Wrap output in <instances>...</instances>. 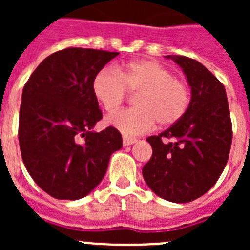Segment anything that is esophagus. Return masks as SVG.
Returning a JSON list of instances; mask_svg holds the SVG:
<instances>
[{
  "instance_id": "esophagus-1",
  "label": "esophagus",
  "mask_w": 250,
  "mask_h": 250,
  "mask_svg": "<svg viewBox=\"0 0 250 250\" xmlns=\"http://www.w3.org/2000/svg\"><path fill=\"white\" fill-rule=\"evenodd\" d=\"M136 141H138V139L136 138H131V136H126V135L123 136L124 146H129V145H132L134 143H136Z\"/></svg>"
}]
</instances>
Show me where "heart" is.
<instances>
[{
    "label": "heart",
    "mask_w": 250,
    "mask_h": 250,
    "mask_svg": "<svg viewBox=\"0 0 250 250\" xmlns=\"http://www.w3.org/2000/svg\"><path fill=\"white\" fill-rule=\"evenodd\" d=\"M127 91L138 92L134 109L112 115L109 123L125 135H139L155 126H173L190 106V91L183 80L154 60H138L118 70L105 67L92 81L95 99L107 114L126 100Z\"/></svg>",
    "instance_id": "1"
}]
</instances>
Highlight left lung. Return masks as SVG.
Masks as SVG:
<instances>
[{"label": "left lung", "instance_id": "8db88e82", "mask_svg": "<svg viewBox=\"0 0 250 250\" xmlns=\"http://www.w3.org/2000/svg\"><path fill=\"white\" fill-rule=\"evenodd\" d=\"M167 57L187 75L190 106L178 124L146 139L152 155L143 167V176L163 199L189 203L210 190L222 175L233 129L224 85L196 60Z\"/></svg>", "mask_w": 250, "mask_h": 250}]
</instances>
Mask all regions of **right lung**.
Returning <instances> with one entry per match:
<instances>
[{"label":"right lung","instance_id":"add662e5","mask_svg":"<svg viewBox=\"0 0 250 250\" xmlns=\"http://www.w3.org/2000/svg\"><path fill=\"white\" fill-rule=\"evenodd\" d=\"M119 52L67 47L46 57L23 86L19 141L23 164L37 185L61 200L86 196L105 175L123 138L103 119L92 81Z\"/></svg>","mask_w":250,"mask_h":250}]
</instances>
